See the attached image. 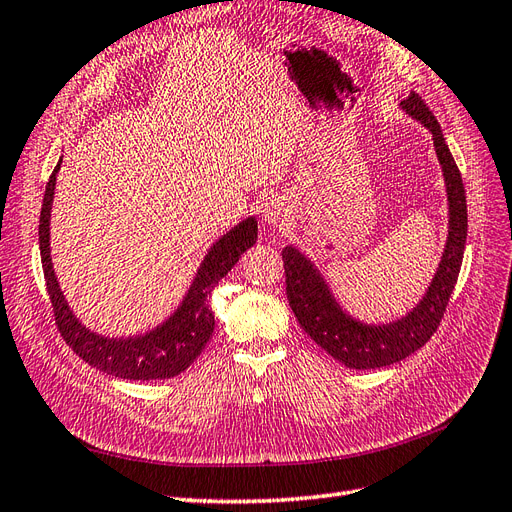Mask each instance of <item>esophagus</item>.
Wrapping results in <instances>:
<instances>
[{
  "mask_svg": "<svg viewBox=\"0 0 512 512\" xmlns=\"http://www.w3.org/2000/svg\"><path fill=\"white\" fill-rule=\"evenodd\" d=\"M261 218H264V222H268L270 227H281L287 222V218H290V207H287L281 199H268L264 203V209H261Z\"/></svg>",
  "mask_w": 512,
  "mask_h": 512,
  "instance_id": "34e87169",
  "label": "esophagus"
}]
</instances>
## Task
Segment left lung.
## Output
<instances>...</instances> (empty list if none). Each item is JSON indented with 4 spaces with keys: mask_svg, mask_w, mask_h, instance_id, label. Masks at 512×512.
Segmentation results:
<instances>
[{
    "mask_svg": "<svg viewBox=\"0 0 512 512\" xmlns=\"http://www.w3.org/2000/svg\"><path fill=\"white\" fill-rule=\"evenodd\" d=\"M400 108L422 123L435 144L448 192V240H445L439 268L422 300L406 316L385 324H368L352 318L337 303L329 283L313 261L294 246L283 248L285 292L298 324L333 359L352 370H374L398 363L422 348L443 318L448 300L461 272L467 240L465 186L454 157L445 144L441 127L422 97L411 93Z\"/></svg>",
    "mask_w": 512,
    "mask_h": 512,
    "instance_id": "1",
    "label": "left lung"
}]
</instances>
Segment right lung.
Segmentation results:
<instances>
[{
  "instance_id": "obj_1",
  "label": "right lung",
  "mask_w": 512,
  "mask_h": 512,
  "mask_svg": "<svg viewBox=\"0 0 512 512\" xmlns=\"http://www.w3.org/2000/svg\"><path fill=\"white\" fill-rule=\"evenodd\" d=\"M62 157L58 166L51 173L45 199L41 209V225H38V244H41L43 272L51 307L58 331L64 337L75 355H80L93 368L129 378V381H155V378L177 376L188 368L194 359L201 355L209 337L214 333V313L209 307V294L222 277L238 264L246 248H251L257 240V220L255 216L238 222L229 229L216 244L209 248L201 268L196 270V277L190 285L188 294L183 296L181 305L170 313V318L155 329L131 335V337H106L93 333L77 320L71 311L67 298H64L60 283L56 279L54 266H51V248H49V220L51 205H54L56 192V175L60 170Z\"/></svg>"
}]
</instances>
